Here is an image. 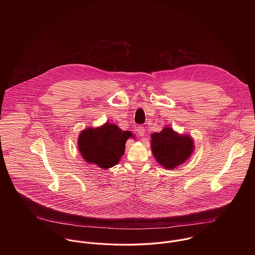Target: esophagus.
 Wrapping results in <instances>:
<instances>
[{
  "mask_svg": "<svg viewBox=\"0 0 255 255\" xmlns=\"http://www.w3.org/2000/svg\"><path fill=\"white\" fill-rule=\"evenodd\" d=\"M137 132H138V134H139L140 136H144V134H145V128H144V127L139 126V127L137 128Z\"/></svg>",
  "mask_w": 255,
  "mask_h": 255,
  "instance_id": "1",
  "label": "esophagus"
}]
</instances>
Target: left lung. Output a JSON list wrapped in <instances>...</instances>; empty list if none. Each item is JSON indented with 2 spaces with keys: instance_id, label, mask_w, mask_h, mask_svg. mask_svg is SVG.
<instances>
[{
  "instance_id": "8db88e82",
  "label": "left lung",
  "mask_w": 255,
  "mask_h": 255,
  "mask_svg": "<svg viewBox=\"0 0 255 255\" xmlns=\"http://www.w3.org/2000/svg\"><path fill=\"white\" fill-rule=\"evenodd\" d=\"M151 150L157 163L167 170L182 165L194 151V140L189 134H181L166 126L160 132L151 134Z\"/></svg>"
}]
</instances>
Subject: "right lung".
Returning <instances> with one entry per match:
<instances>
[{"label": "right lung", "mask_w": 255, "mask_h": 255, "mask_svg": "<svg viewBox=\"0 0 255 255\" xmlns=\"http://www.w3.org/2000/svg\"><path fill=\"white\" fill-rule=\"evenodd\" d=\"M133 133L122 130L115 124L106 122L98 128L83 129L77 139L78 151L88 164L107 170L117 165L125 154L126 142Z\"/></svg>", "instance_id": "1"}]
</instances>
